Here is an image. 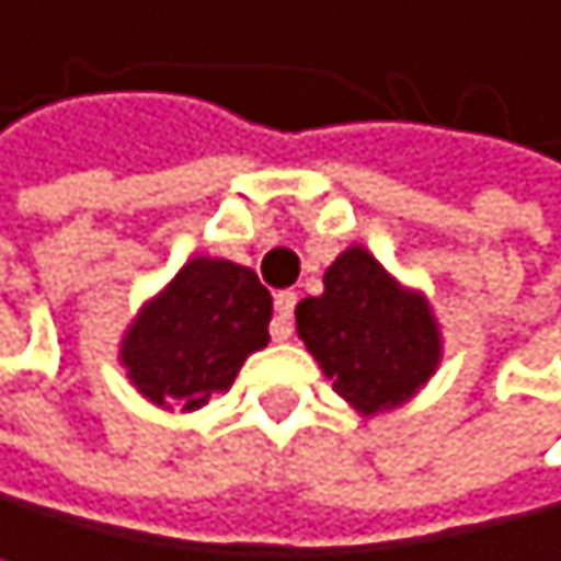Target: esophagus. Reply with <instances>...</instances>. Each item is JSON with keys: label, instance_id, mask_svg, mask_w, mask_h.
<instances>
[{"label": "esophagus", "instance_id": "obj_1", "mask_svg": "<svg viewBox=\"0 0 561 561\" xmlns=\"http://www.w3.org/2000/svg\"><path fill=\"white\" fill-rule=\"evenodd\" d=\"M293 308H297V293H293V289L275 293V322H272V336L275 340H289L293 336Z\"/></svg>", "mask_w": 561, "mask_h": 561}]
</instances>
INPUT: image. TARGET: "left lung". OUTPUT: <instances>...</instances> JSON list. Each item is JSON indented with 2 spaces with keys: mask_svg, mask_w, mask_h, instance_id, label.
<instances>
[{
  "mask_svg": "<svg viewBox=\"0 0 561 561\" xmlns=\"http://www.w3.org/2000/svg\"><path fill=\"white\" fill-rule=\"evenodd\" d=\"M325 293L297 304V332L357 415L412 401L440 365L430 300L404 289L365 247L325 268Z\"/></svg>",
  "mask_w": 561,
  "mask_h": 561,
  "instance_id": "obj_1",
  "label": "left lung"
}]
</instances>
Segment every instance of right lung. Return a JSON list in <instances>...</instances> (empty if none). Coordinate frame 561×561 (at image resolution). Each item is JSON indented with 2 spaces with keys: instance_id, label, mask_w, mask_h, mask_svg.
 <instances>
[{
  "instance_id": "right-lung-1",
  "label": "right lung",
  "mask_w": 561,
  "mask_h": 561,
  "mask_svg": "<svg viewBox=\"0 0 561 561\" xmlns=\"http://www.w3.org/2000/svg\"><path fill=\"white\" fill-rule=\"evenodd\" d=\"M272 293L243 264L193 257L142 304L121 340V365L146 401L196 412L232 387L243 362L268 347Z\"/></svg>"
}]
</instances>
